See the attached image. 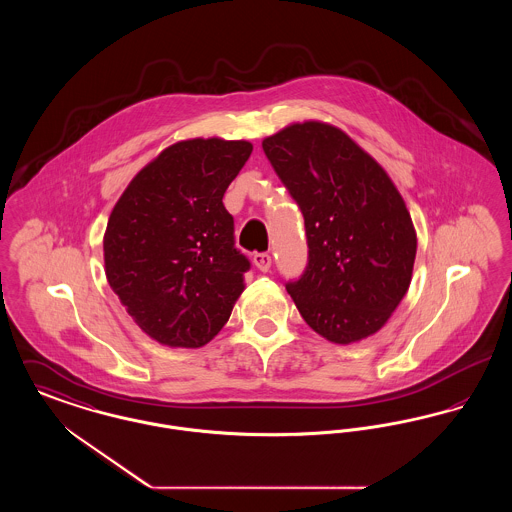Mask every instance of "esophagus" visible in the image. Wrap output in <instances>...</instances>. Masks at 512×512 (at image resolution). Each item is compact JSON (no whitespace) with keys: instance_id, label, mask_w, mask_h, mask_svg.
<instances>
[{"instance_id":"34e87169","label":"esophagus","mask_w":512,"mask_h":512,"mask_svg":"<svg viewBox=\"0 0 512 512\" xmlns=\"http://www.w3.org/2000/svg\"><path fill=\"white\" fill-rule=\"evenodd\" d=\"M270 263H272V257H270L268 253H255V255H253V265L259 268L261 272H268Z\"/></svg>"}]
</instances>
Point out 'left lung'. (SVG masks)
Returning <instances> with one entry per match:
<instances>
[{
	"label": "left lung",
	"instance_id": "obj_1",
	"mask_svg": "<svg viewBox=\"0 0 512 512\" xmlns=\"http://www.w3.org/2000/svg\"><path fill=\"white\" fill-rule=\"evenodd\" d=\"M297 201L309 263L286 290L305 322L332 343L376 334L411 286L416 232L388 172L343 130L293 122L263 140Z\"/></svg>",
	"mask_w": 512,
	"mask_h": 512
}]
</instances>
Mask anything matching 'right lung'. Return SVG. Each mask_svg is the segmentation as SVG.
Returning a JSON list of instances; mask_svg holds the SVG:
<instances>
[{
  "instance_id": "obj_1",
  "label": "right lung",
  "mask_w": 512,
  "mask_h": 512,
  "mask_svg": "<svg viewBox=\"0 0 512 512\" xmlns=\"http://www.w3.org/2000/svg\"><path fill=\"white\" fill-rule=\"evenodd\" d=\"M253 146L194 138L163 149L111 211L105 276L126 313L169 347L213 340L244 292L249 261L234 247L222 197Z\"/></svg>"
}]
</instances>
